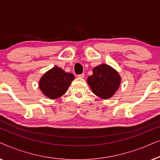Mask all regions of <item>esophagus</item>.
<instances>
[{"instance_id": "obj_1", "label": "esophagus", "mask_w": 160, "mask_h": 160, "mask_svg": "<svg viewBox=\"0 0 160 160\" xmlns=\"http://www.w3.org/2000/svg\"><path fill=\"white\" fill-rule=\"evenodd\" d=\"M78 78H84V73H82V74H79V75H78Z\"/></svg>"}]
</instances>
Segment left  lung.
Masks as SVG:
<instances>
[{
  "mask_svg": "<svg viewBox=\"0 0 160 160\" xmlns=\"http://www.w3.org/2000/svg\"><path fill=\"white\" fill-rule=\"evenodd\" d=\"M92 73L87 78V83L93 93L104 100L112 98L121 84L122 78L119 73L107 64L95 67Z\"/></svg>",
  "mask_w": 160,
  "mask_h": 160,
  "instance_id": "8db88e82",
  "label": "left lung"
}]
</instances>
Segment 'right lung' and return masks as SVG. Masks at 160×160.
Listing matches in <instances>:
<instances>
[{
    "label": "right lung",
    "instance_id": "obj_1",
    "mask_svg": "<svg viewBox=\"0 0 160 160\" xmlns=\"http://www.w3.org/2000/svg\"><path fill=\"white\" fill-rule=\"evenodd\" d=\"M73 79V74L54 66L41 76L38 83L39 88L46 97L54 100L66 92Z\"/></svg>",
    "mask_w": 160,
    "mask_h": 160
}]
</instances>
